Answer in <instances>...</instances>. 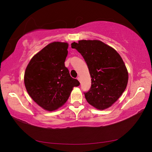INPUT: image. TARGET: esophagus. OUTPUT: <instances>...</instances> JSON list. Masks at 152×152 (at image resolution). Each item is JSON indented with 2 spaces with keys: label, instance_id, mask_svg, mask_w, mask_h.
Wrapping results in <instances>:
<instances>
[{
  "label": "esophagus",
  "instance_id": "esophagus-1",
  "mask_svg": "<svg viewBox=\"0 0 152 152\" xmlns=\"http://www.w3.org/2000/svg\"><path fill=\"white\" fill-rule=\"evenodd\" d=\"M77 80H79V82H80V78L79 77H77Z\"/></svg>",
  "mask_w": 152,
  "mask_h": 152
}]
</instances>
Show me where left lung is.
Segmentation results:
<instances>
[{"label":"left lung","instance_id":"8db88e82","mask_svg":"<svg viewBox=\"0 0 152 152\" xmlns=\"http://www.w3.org/2000/svg\"><path fill=\"white\" fill-rule=\"evenodd\" d=\"M72 48L81 54L91 77V87L85 98L98 110L108 108L120 98L128 82V72L121 56L100 40H79Z\"/></svg>","mask_w":152,"mask_h":152}]
</instances>
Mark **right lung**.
I'll return each mask as SVG.
<instances>
[{
	"instance_id": "1",
	"label": "right lung",
	"mask_w": 152,
	"mask_h": 152,
	"mask_svg": "<svg viewBox=\"0 0 152 152\" xmlns=\"http://www.w3.org/2000/svg\"><path fill=\"white\" fill-rule=\"evenodd\" d=\"M68 47L66 42L48 44L31 58L25 72L24 82L28 94L48 111L61 107L66 102L73 87L80 85L65 66Z\"/></svg>"
}]
</instances>
